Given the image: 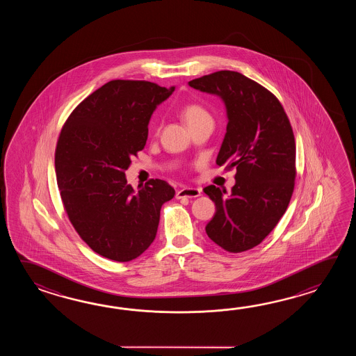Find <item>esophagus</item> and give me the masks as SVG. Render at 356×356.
I'll list each match as a JSON object with an SVG mask.
<instances>
[{"instance_id": "obj_1", "label": "esophagus", "mask_w": 356, "mask_h": 356, "mask_svg": "<svg viewBox=\"0 0 356 356\" xmlns=\"http://www.w3.org/2000/svg\"><path fill=\"white\" fill-rule=\"evenodd\" d=\"M200 195H201V189L184 187L177 192L175 197L177 198H192V197H198Z\"/></svg>"}]
</instances>
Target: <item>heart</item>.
Wrapping results in <instances>:
<instances>
[{
  "instance_id": "heart-1",
  "label": "heart",
  "mask_w": 356,
  "mask_h": 356,
  "mask_svg": "<svg viewBox=\"0 0 356 356\" xmlns=\"http://www.w3.org/2000/svg\"><path fill=\"white\" fill-rule=\"evenodd\" d=\"M181 118L188 124L189 129L198 122L211 120V115L206 111V108L198 103H188L181 108Z\"/></svg>"
}]
</instances>
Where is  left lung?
<instances>
[{
  "label": "left lung",
  "mask_w": 356,
  "mask_h": 356,
  "mask_svg": "<svg viewBox=\"0 0 356 356\" xmlns=\"http://www.w3.org/2000/svg\"><path fill=\"white\" fill-rule=\"evenodd\" d=\"M188 83L224 100L229 121L216 164L236 169L230 196L212 184L204 189L216 206L206 233L230 253L252 250L277 225L294 192L291 124L279 99L239 72L224 70Z\"/></svg>",
  "instance_id": "left-lung-1"
}]
</instances>
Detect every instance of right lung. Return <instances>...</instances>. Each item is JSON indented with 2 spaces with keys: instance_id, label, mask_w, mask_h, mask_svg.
Segmentation results:
<instances>
[{
  "instance_id": "add662e5",
  "label": "right lung",
  "mask_w": 356,
  "mask_h": 356,
  "mask_svg": "<svg viewBox=\"0 0 356 356\" xmlns=\"http://www.w3.org/2000/svg\"><path fill=\"white\" fill-rule=\"evenodd\" d=\"M175 91L144 80H112L76 106L60 129L54 167L68 220L91 250L129 262L154 242L161 206L175 195L150 179L135 192L124 172L147 140L152 112Z\"/></svg>"
}]
</instances>
